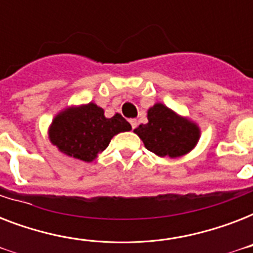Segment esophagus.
<instances>
[{
    "label": "esophagus",
    "instance_id": "esophagus-1",
    "mask_svg": "<svg viewBox=\"0 0 253 253\" xmlns=\"http://www.w3.org/2000/svg\"><path fill=\"white\" fill-rule=\"evenodd\" d=\"M130 123L132 128H136V126H138V121L136 119H130Z\"/></svg>",
    "mask_w": 253,
    "mask_h": 253
}]
</instances>
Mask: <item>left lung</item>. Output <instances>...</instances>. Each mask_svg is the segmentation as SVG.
<instances>
[{
    "label": "left lung",
    "mask_w": 253,
    "mask_h": 253,
    "mask_svg": "<svg viewBox=\"0 0 253 253\" xmlns=\"http://www.w3.org/2000/svg\"><path fill=\"white\" fill-rule=\"evenodd\" d=\"M147 118L148 123L140 125L134 132L142 139L147 150L160 158L184 156L200 140V127L163 103L150 107Z\"/></svg>",
    "instance_id": "1"
}]
</instances>
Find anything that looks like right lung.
<instances>
[{"instance_id": "1", "label": "right lung", "mask_w": 253, "mask_h": 253, "mask_svg": "<svg viewBox=\"0 0 253 253\" xmlns=\"http://www.w3.org/2000/svg\"><path fill=\"white\" fill-rule=\"evenodd\" d=\"M130 130L122 115L106 118L102 107L89 102L60 111L51 123L48 138L67 156L90 163L106 150L114 135Z\"/></svg>"}]
</instances>
